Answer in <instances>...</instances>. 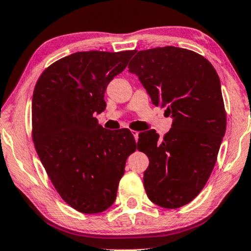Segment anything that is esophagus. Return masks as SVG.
I'll list each match as a JSON object with an SVG mask.
<instances>
[{
    "instance_id": "34e87169",
    "label": "esophagus",
    "mask_w": 251,
    "mask_h": 251,
    "mask_svg": "<svg viewBox=\"0 0 251 251\" xmlns=\"http://www.w3.org/2000/svg\"><path fill=\"white\" fill-rule=\"evenodd\" d=\"M132 134H133V137H134V139H135V141H138V139H139V132L138 131H132Z\"/></svg>"
}]
</instances>
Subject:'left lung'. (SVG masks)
Returning <instances> with one entry per match:
<instances>
[{
  "label": "left lung",
  "instance_id": "left-lung-1",
  "mask_svg": "<svg viewBox=\"0 0 251 251\" xmlns=\"http://www.w3.org/2000/svg\"><path fill=\"white\" fill-rule=\"evenodd\" d=\"M135 52L128 71L139 77L153 104L173 118L164 138L155 129L139 134L138 150L150 160L145 191L153 203L175 209L199 195L215 166L227 126L220 78L209 60L192 50Z\"/></svg>",
  "mask_w": 251,
  "mask_h": 251
}]
</instances>
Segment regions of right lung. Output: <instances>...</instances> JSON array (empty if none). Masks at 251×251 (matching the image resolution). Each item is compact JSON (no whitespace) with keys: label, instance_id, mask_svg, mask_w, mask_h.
I'll return each instance as SVG.
<instances>
[{"label":"right lung","instance_id":"right-lung-1","mask_svg":"<svg viewBox=\"0 0 251 251\" xmlns=\"http://www.w3.org/2000/svg\"><path fill=\"white\" fill-rule=\"evenodd\" d=\"M134 50L80 51L52 63L32 96V140L60 198L84 214L106 210L117 198L126 159L137 150L127 128L111 131L96 114L104 93Z\"/></svg>","mask_w":251,"mask_h":251}]
</instances>
